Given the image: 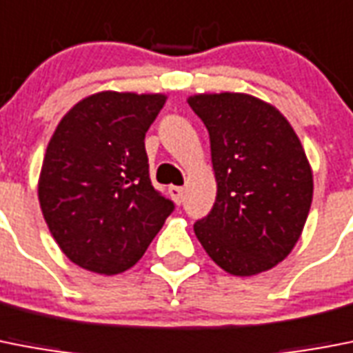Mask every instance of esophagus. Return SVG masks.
Masks as SVG:
<instances>
[{
	"label": "esophagus",
	"mask_w": 353,
	"mask_h": 353,
	"mask_svg": "<svg viewBox=\"0 0 353 353\" xmlns=\"http://www.w3.org/2000/svg\"><path fill=\"white\" fill-rule=\"evenodd\" d=\"M168 194L172 195V199H174L176 204H181L183 199H185V188L183 186H170Z\"/></svg>",
	"instance_id": "esophagus-1"
}]
</instances>
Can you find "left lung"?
<instances>
[{
    "mask_svg": "<svg viewBox=\"0 0 353 353\" xmlns=\"http://www.w3.org/2000/svg\"><path fill=\"white\" fill-rule=\"evenodd\" d=\"M210 134L217 197L194 224L210 259L235 276L269 271L291 253L312 203V168L274 105L245 93L188 99Z\"/></svg>",
    "mask_w": 353,
    "mask_h": 353,
    "instance_id": "obj_1",
    "label": "left lung"
}]
</instances>
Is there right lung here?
<instances>
[{"instance_id":"1","label":"right lung","mask_w":353,"mask_h":353,"mask_svg":"<svg viewBox=\"0 0 353 353\" xmlns=\"http://www.w3.org/2000/svg\"><path fill=\"white\" fill-rule=\"evenodd\" d=\"M165 94L102 91L59 121L44 154L39 203L62 253L82 269H131L158 235L174 203L150 183L145 132Z\"/></svg>"}]
</instances>
